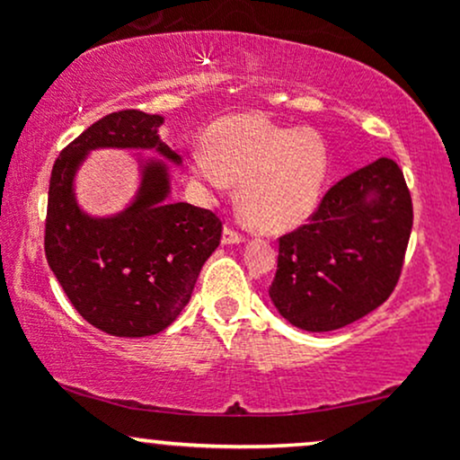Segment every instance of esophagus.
<instances>
[{
  "label": "esophagus",
  "mask_w": 460,
  "mask_h": 460,
  "mask_svg": "<svg viewBox=\"0 0 460 460\" xmlns=\"http://www.w3.org/2000/svg\"><path fill=\"white\" fill-rule=\"evenodd\" d=\"M240 242H244V235L237 234V231L231 229V226H225L223 244H240Z\"/></svg>",
  "instance_id": "1"
}]
</instances>
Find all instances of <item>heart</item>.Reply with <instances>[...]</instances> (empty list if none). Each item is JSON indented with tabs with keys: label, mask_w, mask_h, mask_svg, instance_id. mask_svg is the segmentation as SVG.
I'll return each instance as SVG.
<instances>
[{
	"label": "heart",
	"mask_w": 460,
	"mask_h": 460,
	"mask_svg": "<svg viewBox=\"0 0 460 460\" xmlns=\"http://www.w3.org/2000/svg\"><path fill=\"white\" fill-rule=\"evenodd\" d=\"M326 164V146L315 131L240 114L216 123L208 146L194 149L192 177L205 197L242 183L240 208L246 223L266 234H281L314 214Z\"/></svg>",
	"instance_id": "1"
}]
</instances>
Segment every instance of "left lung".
Returning a JSON list of instances; mask_svg holds the SVG:
<instances>
[{"mask_svg": "<svg viewBox=\"0 0 460 460\" xmlns=\"http://www.w3.org/2000/svg\"><path fill=\"white\" fill-rule=\"evenodd\" d=\"M413 226V203L389 157L358 168L320 200L309 223L279 237L270 298L289 324L324 332L392 296Z\"/></svg>", "mask_w": 460, "mask_h": 460, "instance_id": "obj_1", "label": "left lung"}]
</instances>
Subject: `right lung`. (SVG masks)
Wrapping results in <instances>:
<instances>
[{"mask_svg":"<svg viewBox=\"0 0 460 460\" xmlns=\"http://www.w3.org/2000/svg\"><path fill=\"white\" fill-rule=\"evenodd\" d=\"M162 123L164 116L140 110L103 116L62 149L51 171L47 263L77 314L108 335L146 337L172 324L220 244L214 212L168 203L171 177L160 160H140V188L123 212L97 218L77 205L73 181L93 149H153L181 164L160 140Z\"/></svg>","mask_w":460,"mask_h":460,"instance_id":"right-lung-1","label":"right lung"}]
</instances>
